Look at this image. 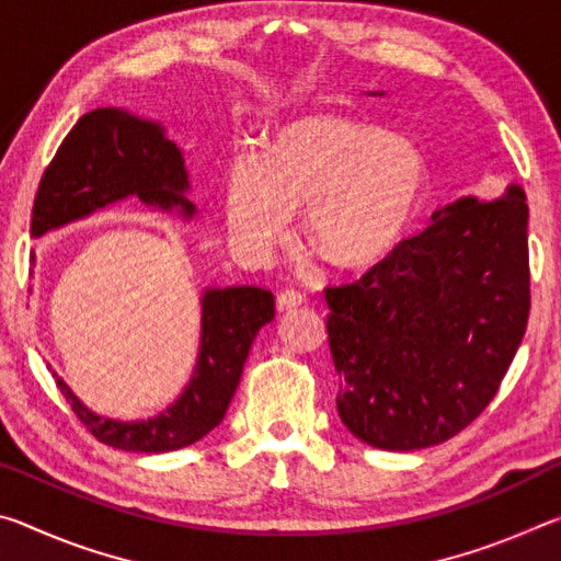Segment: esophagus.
Wrapping results in <instances>:
<instances>
[{
	"instance_id": "1",
	"label": "esophagus",
	"mask_w": 561,
	"mask_h": 561,
	"mask_svg": "<svg viewBox=\"0 0 561 561\" xmlns=\"http://www.w3.org/2000/svg\"><path fill=\"white\" fill-rule=\"evenodd\" d=\"M304 304V294L297 289H284L277 297V309L279 311H291Z\"/></svg>"
}]
</instances>
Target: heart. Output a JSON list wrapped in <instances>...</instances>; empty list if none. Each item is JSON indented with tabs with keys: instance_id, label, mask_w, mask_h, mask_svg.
Listing matches in <instances>:
<instances>
[{
	"instance_id": "heart-1",
	"label": "heart",
	"mask_w": 561,
	"mask_h": 561,
	"mask_svg": "<svg viewBox=\"0 0 561 561\" xmlns=\"http://www.w3.org/2000/svg\"><path fill=\"white\" fill-rule=\"evenodd\" d=\"M428 158L376 123L309 116L274 133L264 158L240 156L227 175V220L247 252L284 232L309 205L311 244L339 267H371L411 230L428 193Z\"/></svg>"
}]
</instances>
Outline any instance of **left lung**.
I'll list each match as a JSON object with an SVG mask.
<instances>
[{
    "instance_id": "left-lung-1",
    "label": "left lung",
    "mask_w": 561,
    "mask_h": 561,
    "mask_svg": "<svg viewBox=\"0 0 561 561\" xmlns=\"http://www.w3.org/2000/svg\"><path fill=\"white\" fill-rule=\"evenodd\" d=\"M383 96V93H374ZM527 197H460L354 284L324 291L336 408L374 448L450 440L495 398L529 317Z\"/></svg>"
}]
</instances>
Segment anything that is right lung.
<instances>
[{
    "label": "right lung",
    "instance_id": "right-lung-1",
    "mask_svg": "<svg viewBox=\"0 0 561 561\" xmlns=\"http://www.w3.org/2000/svg\"><path fill=\"white\" fill-rule=\"evenodd\" d=\"M187 190L183 150L160 123L123 108H96L76 121L44 170L30 232L44 237L126 201L193 220L195 205L185 197ZM201 307V348L190 383L173 405L148 421L93 413L54 374L73 413L101 443L133 453H168L187 448L222 423L252 341L274 319V294L262 287H210L203 291Z\"/></svg>",
    "mask_w": 561,
    "mask_h": 561
}]
</instances>
